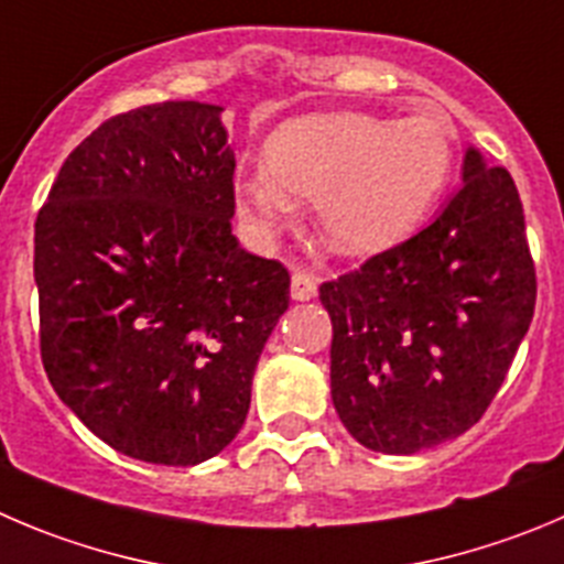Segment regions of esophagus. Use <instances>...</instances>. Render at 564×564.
I'll list each match as a JSON object with an SVG mask.
<instances>
[{
	"label": "esophagus",
	"mask_w": 564,
	"mask_h": 564,
	"mask_svg": "<svg viewBox=\"0 0 564 564\" xmlns=\"http://www.w3.org/2000/svg\"><path fill=\"white\" fill-rule=\"evenodd\" d=\"M318 293V276L307 268H296L291 276V296L293 302H310Z\"/></svg>",
	"instance_id": "1"
}]
</instances>
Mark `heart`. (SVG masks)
Masks as SVG:
<instances>
[{"instance_id": "1", "label": "heart", "mask_w": 564, "mask_h": 564, "mask_svg": "<svg viewBox=\"0 0 564 564\" xmlns=\"http://www.w3.org/2000/svg\"><path fill=\"white\" fill-rule=\"evenodd\" d=\"M454 160L452 127L432 116H302L268 138L265 171L235 185V210L257 235H273L296 218V205H315L332 254L373 257L421 227L452 182Z\"/></svg>"}]
</instances>
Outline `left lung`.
Returning <instances> with one entry per match:
<instances>
[{
	"label": "left lung",
	"instance_id": "left-lung-1",
	"mask_svg": "<svg viewBox=\"0 0 564 564\" xmlns=\"http://www.w3.org/2000/svg\"><path fill=\"white\" fill-rule=\"evenodd\" d=\"M534 299L518 187L468 147L463 187L426 229L321 285L343 426L379 454L468 432L527 337Z\"/></svg>",
	"mask_w": 564,
	"mask_h": 564
}]
</instances>
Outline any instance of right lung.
<instances>
[{
  "label": "right lung",
  "mask_w": 564,
  "mask_h": 564,
  "mask_svg": "<svg viewBox=\"0 0 564 564\" xmlns=\"http://www.w3.org/2000/svg\"><path fill=\"white\" fill-rule=\"evenodd\" d=\"M221 105L110 118L66 158L35 221L41 359L63 404L132 459L229 446L291 276L232 235Z\"/></svg>",
  "instance_id": "add662e5"
}]
</instances>
